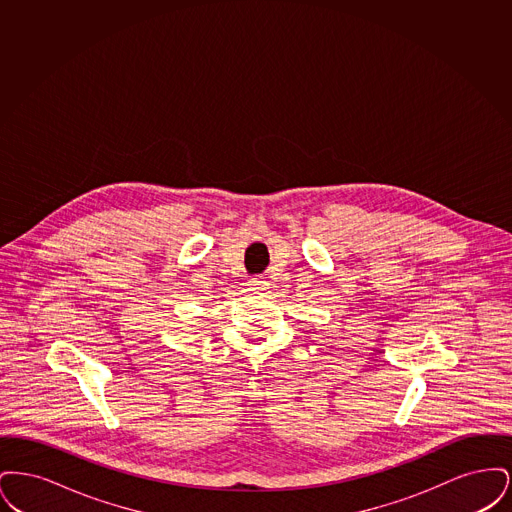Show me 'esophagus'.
Returning a JSON list of instances; mask_svg holds the SVG:
<instances>
[{
    "label": "esophagus",
    "mask_w": 512,
    "mask_h": 512,
    "mask_svg": "<svg viewBox=\"0 0 512 512\" xmlns=\"http://www.w3.org/2000/svg\"><path fill=\"white\" fill-rule=\"evenodd\" d=\"M249 290L251 292H263L267 290V280L263 276H255L249 280Z\"/></svg>",
    "instance_id": "obj_1"
}]
</instances>
